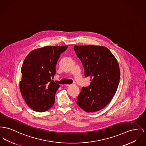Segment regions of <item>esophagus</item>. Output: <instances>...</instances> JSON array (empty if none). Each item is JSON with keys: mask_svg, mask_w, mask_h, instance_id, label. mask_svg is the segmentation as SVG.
Returning a JSON list of instances; mask_svg holds the SVG:
<instances>
[{"mask_svg": "<svg viewBox=\"0 0 146 146\" xmlns=\"http://www.w3.org/2000/svg\"><path fill=\"white\" fill-rule=\"evenodd\" d=\"M72 85H74L73 84H66V86H72Z\"/></svg>", "mask_w": 146, "mask_h": 146, "instance_id": "34e87169", "label": "esophagus"}]
</instances>
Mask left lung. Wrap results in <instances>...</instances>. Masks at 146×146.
<instances>
[{"instance_id": "1", "label": "left lung", "mask_w": 146, "mask_h": 146, "mask_svg": "<svg viewBox=\"0 0 146 146\" xmlns=\"http://www.w3.org/2000/svg\"><path fill=\"white\" fill-rule=\"evenodd\" d=\"M74 50L90 77V86L83 87L77 104L87 112H95L106 107L116 92L120 78L118 62L104 46L75 45Z\"/></svg>"}]
</instances>
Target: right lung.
<instances>
[{
  "label": "right lung",
  "instance_id": "1",
  "mask_svg": "<svg viewBox=\"0 0 146 146\" xmlns=\"http://www.w3.org/2000/svg\"><path fill=\"white\" fill-rule=\"evenodd\" d=\"M68 46H47L31 51L21 68L19 87L28 106L35 111H48L55 102V95L60 85L51 78L61 53Z\"/></svg>",
  "mask_w": 146,
  "mask_h": 146
}]
</instances>
